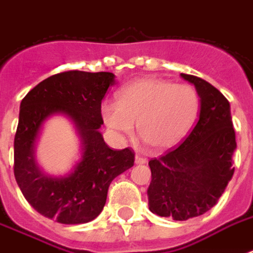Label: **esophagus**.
Masks as SVG:
<instances>
[{
    "instance_id": "esophagus-1",
    "label": "esophagus",
    "mask_w": 253,
    "mask_h": 253,
    "mask_svg": "<svg viewBox=\"0 0 253 253\" xmlns=\"http://www.w3.org/2000/svg\"><path fill=\"white\" fill-rule=\"evenodd\" d=\"M135 163H136V164H146L147 159L143 158V156H139V155H136V156H135Z\"/></svg>"
}]
</instances>
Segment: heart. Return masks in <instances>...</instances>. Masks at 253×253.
I'll return each mask as SVG.
<instances>
[{
	"mask_svg": "<svg viewBox=\"0 0 253 253\" xmlns=\"http://www.w3.org/2000/svg\"><path fill=\"white\" fill-rule=\"evenodd\" d=\"M200 105V94L192 85L144 77L123 87L117 103H105L101 115L118 134L131 135L136 123L144 142L156 150H167L186 136Z\"/></svg>",
	"mask_w": 253,
	"mask_h": 253,
	"instance_id": "heart-1",
	"label": "heart"
}]
</instances>
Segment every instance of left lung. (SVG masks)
Masks as SVG:
<instances>
[{
  "label": "left lung",
  "mask_w": 253,
  "mask_h": 253,
  "mask_svg": "<svg viewBox=\"0 0 253 253\" xmlns=\"http://www.w3.org/2000/svg\"><path fill=\"white\" fill-rule=\"evenodd\" d=\"M201 99L198 121L180 146L148 163V206L173 220L202 215L215 206L234 174L235 130L227 98L200 77L181 73Z\"/></svg>",
  "instance_id": "1"
}]
</instances>
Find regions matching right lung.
I'll return each instance as SVG.
<instances>
[{
    "label": "right lung",
    "instance_id": "obj_1",
    "mask_svg": "<svg viewBox=\"0 0 253 253\" xmlns=\"http://www.w3.org/2000/svg\"><path fill=\"white\" fill-rule=\"evenodd\" d=\"M114 84V73L69 71L43 80L22 99L14 176L27 202L45 218L63 224L90 222L102 211L111 181L134 166L130 148L111 150L99 132L101 102ZM55 115L68 118L81 138V159L63 176L45 173L36 162V143Z\"/></svg>",
    "mask_w": 253,
    "mask_h": 253
}]
</instances>
